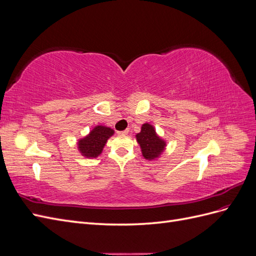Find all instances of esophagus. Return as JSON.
<instances>
[{
	"instance_id": "1",
	"label": "esophagus",
	"mask_w": 256,
	"mask_h": 256,
	"mask_svg": "<svg viewBox=\"0 0 256 256\" xmlns=\"http://www.w3.org/2000/svg\"><path fill=\"white\" fill-rule=\"evenodd\" d=\"M118 136H126L128 134V130H124V131H118Z\"/></svg>"
}]
</instances>
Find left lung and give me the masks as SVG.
<instances>
[{"label": "left lung", "instance_id": "1", "mask_svg": "<svg viewBox=\"0 0 256 256\" xmlns=\"http://www.w3.org/2000/svg\"><path fill=\"white\" fill-rule=\"evenodd\" d=\"M136 138L146 160L158 159L166 150V142L157 134L154 126L148 122L143 124L141 131L136 134Z\"/></svg>", "mask_w": 256, "mask_h": 256}]
</instances>
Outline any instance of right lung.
<instances>
[{
  "instance_id": "right-lung-1",
  "label": "right lung",
  "mask_w": 256,
  "mask_h": 256,
  "mask_svg": "<svg viewBox=\"0 0 256 256\" xmlns=\"http://www.w3.org/2000/svg\"><path fill=\"white\" fill-rule=\"evenodd\" d=\"M114 134V130L110 127L98 125L92 128L90 132L78 141V150L82 156L86 158H96L102 152L104 147Z\"/></svg>"
}]
</instances>
